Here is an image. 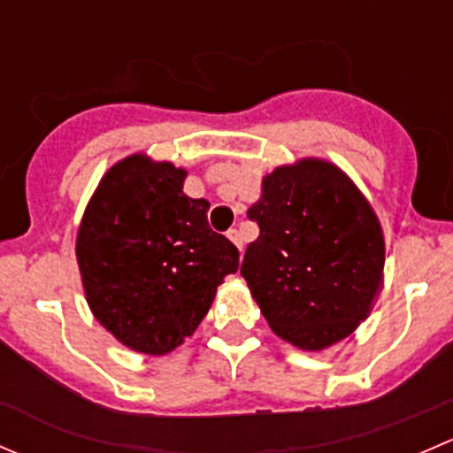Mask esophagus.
I'll list each match as a JSON object with an SVG mask.
<instances>
[{
	"label": "esophagus",
	"instance_id": "34e87169",
	"mask_svg": "<svg viewBox=\"0 0 453 453\" xmlns=\"http://www.w3.org/2000/svg\"><path fill=\"white\" fill-rule=\"evenodd\" d=\"M227 239L232 241V243L239 248V252H243V236H241V232L236 230V227H232V230H227Z\"/></svg>",
	"mask_w": 453,
	"mask_h": 453
}]
</instances>
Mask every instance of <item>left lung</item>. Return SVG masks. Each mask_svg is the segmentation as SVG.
Here are the masks:
<instances>
[{
    "mask_svg": "<svg viewBox=\"0 0 453 453\" xmlns=\"http://www.w3.org/2000/svg\"><path fill=\"white\" fill-rule=\"evenodd\" d=\"M248 217L260 234L241 276L278 337L324 350L368 318L386 243L372 205L335 164L304 157L265 175Z\"/></svg>",
    "mask_w": 453,
    "mask_h": 453,
    "instance_id": "obj_1",
    "label": "left lung"
}]
</instances>
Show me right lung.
I'll use <instances>...</instances> for the list:
<instances>
[{
  "label": "right lung",
  "mask_w": 453,
  "mask_h": 453,
  "mask_svg": "<svg viewBox=\"0 0 453 453\" xmlns=\"http://www.w3.org/2000/svg\"><path fill=\"white\" fill-rule=\"evenodd\" d=\"M184 168L144 153L113 164L87 203L76 260L94 318L131 350L166 355L195 333L239 250L184 195Z\"/></svg>",
  "instance_id": "obj_1"
}]
</instances>
